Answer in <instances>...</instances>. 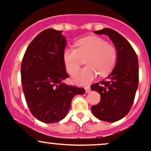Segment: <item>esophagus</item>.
<instances>
[{"instance_id": "esophagus-1", "label": "esophagus", "mask_w": 151, "mask_h": 151, "mask_svg": "<svg viewBox=\"0 0 151 151\" xmlns=\"http://www.w3.org/2000/svg\"><path fill=\"white\" fill-rule=\"evenodd\" d=\"M85 91H86V93H88L91 91V88H90L89 86H86L85 87Z\"/></svg>"}]
</instances>
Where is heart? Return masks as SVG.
<instances>
[{"label":"heart","instance_id":"1","mask_svg":"<svg viewBox=\"0 0 151 151\" xmlns=\"http://www.w3.org/2000/svg\"><path fill=\"white\" fill-rule=\"evenodd\" d=\"M76 46V49L65 47L63 59L67 70L71 73L82 62V58L87 57V66L72 74V80L76 84H88L97 73L100 76L108 75L116 64L118 54L116 48L103 38L87 37L78 40Z\"/></svg>","mask_w":151,"mask_h":151}]
</instances>
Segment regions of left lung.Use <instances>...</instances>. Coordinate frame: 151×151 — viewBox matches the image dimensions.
<instances>
[{
    "label": "left lung",
    "mask_w": 151,
    "mask_h": 151,
    "mask_svg": "<svg viewBox=\"0 0 151 151\" xmlns=\"http://www.w3.org/2000/svg\"><path fill=\"white\" fill-rule=\"evenodd\" d=\"M107 35L118 54L116 66L105 81L94 83L91 89L100 94V102L91 107V112L99 120L115 122L125 117L131 109L139 83V65L136 53L128 41L110 28L94 31Z\"/></svg>",
    "instance_id": "obj_1"
}]
</instances>
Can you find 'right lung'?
Listing matches in <instances>:
<instances>
[{
	"label": "right lung",
	"instance_id": "add662e5",
	"mask_svg": "<svg viewBox=\"0 0 151 151\" xmlns=\"http://www.w3.org/2000/svg\"><path fill=\"white\" fill-rule=\"evenodd\" d=\"M63 31L49 28L29 43L21 65L22 90L31 113L46 124L60 122L71 101L84 88L63 83L69 77L63 59L67 40Z\"/></svg>",
	"mask_w": 151,
	"mask_h": 151
}]
</instances>
